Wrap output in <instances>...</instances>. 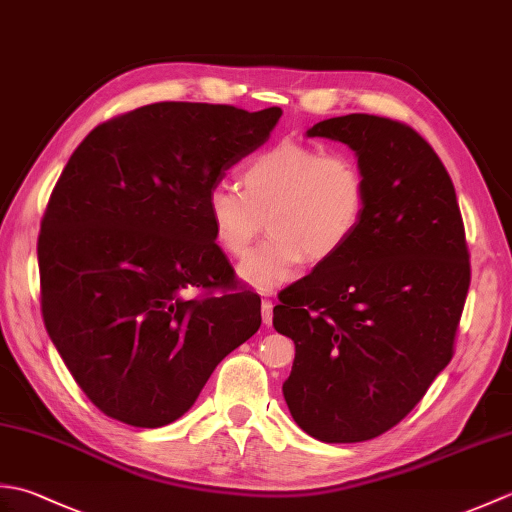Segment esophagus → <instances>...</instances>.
<instances>
[{
    "mask_svg": "<svg viewBox=\"0 0 512 512\" xmlns=\"http://www.w3.org/2000/svg\"><path fill=\"white\" fill-rule=\"evenodd\" d=\"M262 319L266 325L273 323V299H268L266 295H262Z\"/></svg>",
    "mask_w": 512,
    "mask_h": 512,
    "instance_id": "1",
    "label": "esophagus"
}]
</instances>
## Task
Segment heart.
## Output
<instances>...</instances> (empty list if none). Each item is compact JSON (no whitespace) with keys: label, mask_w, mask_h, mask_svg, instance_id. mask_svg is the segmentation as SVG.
<instances>
[{"label":"heart","mask_w":512,"mask_h":512,"mask_svg":"<svg viewBox=\"0 0 512 512\" xmlns=\"http://www.w3.org/2000/svg\"><path fill=\"white\" fill-rule=\"evenodd\" d=\"M237 189L215 182L204 213L226 255L242 257L261 230L271 235L239 264V277L257 288H277L306 259L323 262L352 242L367 211V178L352 154L306 140H277L239 169Z\"/></svg>","instance_id":"heart-1"}]
</instances>
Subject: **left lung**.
<instances>
[{
  "label": "left lung",
  "mask_w": 512,
  "mask_h": 512,
  "mask_svg": "<svg viewBox=\"0 0 512 512\" xmlns=\"http://www.w3.org/2000/svg\"><path fill=\"white\" fill-rule=\"evenodd\" d=\"M350 145L367 178L352 242L279 295L295 341L284 398L321 442H363L407 416L453 358L471 284L453 182L433 147L394 118L347 114L308 129Z\"/></svg>",
  "instance_id": "1"
}]
</instances>
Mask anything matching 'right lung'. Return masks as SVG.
<instances>
[{
    "instance_id": "add662e5",
    "label": "right lung",
    "mask_w": 512,
    "mask_h": 512,
    "mask_svg": "<svg viewBox=\"0 0 512 512\" xmlns=\"http://www.w3.org/2000/svg\"><path fill=\"white\" fill-rule=\"evenodd\" d=\"M279 116L151 103L74 149L41 220V314L105 416L143 429L178 420L262 325V299L213 242L204 198Z\"/></svg>"
}]
</instances>
